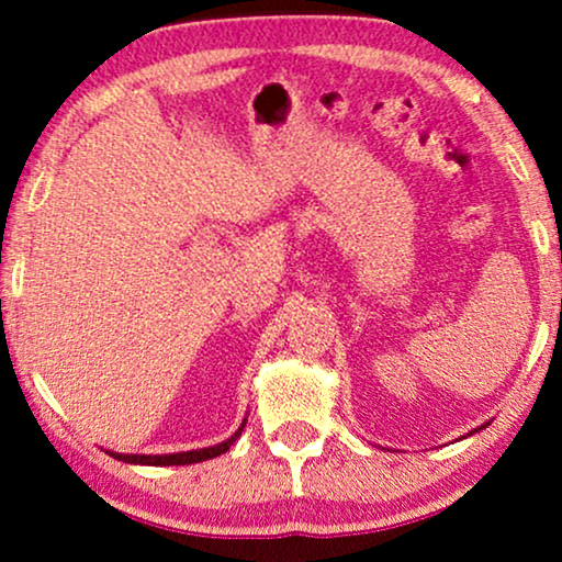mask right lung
<instances>
[{"label":"right lung","instance_id":"1","mask_svg":"<svg viewBox=\"0 0 562 562\" xmlns=\"http://www.w3.org/2000/svg\"><path fill=\"white\" fill-rule=\"evenodd\" d=\"M241 427L226 442H218V446H213V448L187 450V453H169V456H122V453H112V456H116V459L124 463H143V467H184V463L207 461V459H216V456H221V453H226L228 446H234V440L241 435Z\"/></svg>","mask_w":562,"mask_h":562}]
</instances>
